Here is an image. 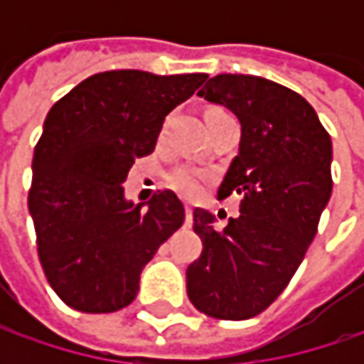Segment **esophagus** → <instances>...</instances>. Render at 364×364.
I'll use <instances>...</instances> for the list:
<instances>
[{
    "label": "esophagus",
    "instance_id": "obj_1",
    "mask_svg": "<svg viewBox=\"0 0 364 364\" xmlns=\"http://www.w3.org/2000/svg\"><path fill=\"white\" fill-rule=\"evenodd\" d=\"M184 210H186V225H190V223H192V206L186 204V206H184Z\"/></svg>",
    "mask_w": 364,
    "mask_h": 364
}]
</instances>
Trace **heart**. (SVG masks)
Instances as JSON below:
<instances>
[{
    "label": "heart",
    "instance_id": "b5f03b06",
    "mask_svg": "<svg viewBox=\"0 0 364 364\" xmlns=\"http://www.w3.org/2000/svg\"><path fill=\"white\" fill-rule=\"evenodd\" d=\"M203 180L204 174L200 170H194V168H178L170 174V186L176 188L180 194L194 198L200 194L203 190Z\"/></svg>",
    "mask_w": 364,
    "mask_h": 364
}]
</instances>
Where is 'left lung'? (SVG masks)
I'll list each match as a JSON object with an SVG mask.
<instances>
[{
  "label": "left lung",
  "instance_id": "8db88e82",
  "mask_svg": "<svg viewBox=\"0 0 364 364\" xmlns=\"http://www.w3.org/2000/svg\"><path fill=\"white\" fill-rule=\"evenodd\" d=\"M241 123L239 154L218 200L239 194V217L215 231L194 208L203 253L186 269L190 301L218 320H247L286 289L332 194V141L312 105L291 89L251 75H217L198 91Z\"/></svg>",
  "mask_w": 364,
  "mask_h": 364
}]
</instances>
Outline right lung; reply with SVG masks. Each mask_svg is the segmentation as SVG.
Wrapping results in <instances>:
<instances>
[{
    "mask_svg": "<svg viewBox=\"0 0 364 364\" xmlns=\"http://www.w3.org/2000/svg\"><path fill=\"white\" fill-rule=\"evenodd\" d=\"M206 75L160 77L107 70L85 78L48 111L32 160L28 208L38 257L58 298L87 314L117 312L139 289V275L184 223L172 190L133 204L123 182L154 151L161 123Z\"/></svg>",
    "mask_w": 364,
    "mask_h": 364,
    "instance_id": "right-lung-1",
    "label": "right lung"
}]
</instances>
